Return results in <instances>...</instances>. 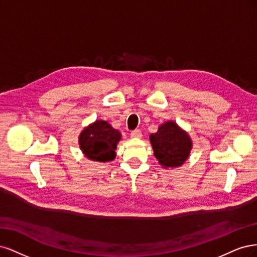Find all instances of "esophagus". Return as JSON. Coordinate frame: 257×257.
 Instances as JSON below:
<instances>
[{"mask_svg":"<svg viewBox=\"0 0 257 257\" xmlns=\"http://www.w3.org/2000/svg\"><path fill=\"white\" fill-rule=\"evenodd\" d=\"M130 136H131V138H141L142 137V132H141V130H139V129H136L134 131H131Z\"/></svg>","mask_w":257,"mask_h":257,"instance_id":"esophagus-1","label":"esophagus"}]
</instances>
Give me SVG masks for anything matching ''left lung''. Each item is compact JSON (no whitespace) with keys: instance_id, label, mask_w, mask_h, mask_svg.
<instances>
[{"instance_id":"8db88e82","label":"left lung","mask_w":257,"mask_h":257,"mask_svg":"<svg viewBox=\"0 0 257 257\" xmlns=\"http://www.w3.org/2000/svg\"><path fill=\"white\" fill-rule=\"evenodd\" d=\"M150 140L155 157L165 169L183 165L192 148L189 135L172 120L163 122L156 134L151 135Z\"/></svg>"}]
</instances>
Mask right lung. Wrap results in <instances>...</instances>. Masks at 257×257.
<instances>
[{
    "label": "right lung",
    "mask_w": 257,
    "mask_h": 257,
    "mask_svg": "<svg viewBox=\"0 0 257 257\" xmlns=\"http://www.w3.org/2000/svg\"><path fill=\"white\" fill-rule=\"evenodd\" d=\"M121 139L120 132L105 120H96L84 128L79 137V145L86 158L109 162L115 158V150Z\"/></svg>",
    "instance_id": "add662e5"
}]
</instances>
